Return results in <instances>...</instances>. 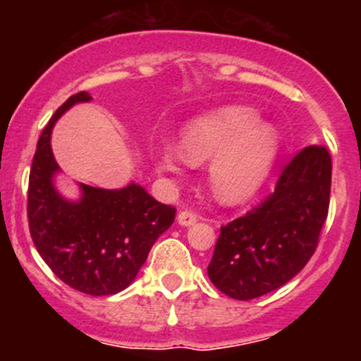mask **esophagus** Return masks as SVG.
<instances>
[{"label": "esophagus", "mask_w": 361, "mask_h": 361, "mask_svg": "<svg viewBox=\"0 0 361 361\" xmlns=\"http://www.w3.org/2000/svg\"><path fill=\"white\" fill-rule=\"evenodd\" d=\"M177 221H179V224H182V226H191V224H195L198 221V216L192 210H182V212H179Z\"/></svg>", "instance_id": "1"}]
</instances>
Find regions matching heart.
Here are the masks:
<instances>
[{
  "label": "heart",
  "instance_id": "obj_1",
  "mask_svg": "<svg viewBox=\"0 0 361 361\" xmlns=\"http://www.w3.org/2000/svg\"><path fill=\"white\" fill-rule=\"evenodd\" d=\"M245 106H226L191 121L182 130L179 151L189 165L216 158L210 182L223 202L237 203L255 195L269 176L277 154V135ZM179 154L165 149L159 166L166 172L180 170Z\"/></svg>",
  "mask_w": 361,
  "mask_h": 361
}]
</instances>
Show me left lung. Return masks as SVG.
<instances>
[{
  "instance_id": "8db88e82",
  "label": "left lung",
  "mask_w": 361,
  "mask_h": 361,
  "mask_svg": "<svg viewBox=\"0 0 361 361\" xmlns=\"http://www.w3.org/2000/svg\"><path fill=\"white\" fill-rule=\"evenodd\" d=\"M330 185L328 149H302L283 169L274 192L221 226L207 269L214 286L235 300H251L293 279L317 247Z\"/></svg>"
}]
</instances>
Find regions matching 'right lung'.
<instances>
[{"label":"right lung","instance_id":"1","mask_svg":"<svg viewBox=\"0 0 361 361\" xmlns=\"http://www.w3.org/2000/svg\"><path fill=\"white\" fill-rule=\"evenodd\" d=\"M89 99L85 91L70 96L38 138L27 185V223L35 247L64 284L105 297L133 283L154 242L172 226L176 207L159 203L138 184L123 189L82 184L78 202L61 198L52 184L59 166L51 131L61 114Z\"/></svg>","mask_w":361,"mask_h":361}]
</instances>
